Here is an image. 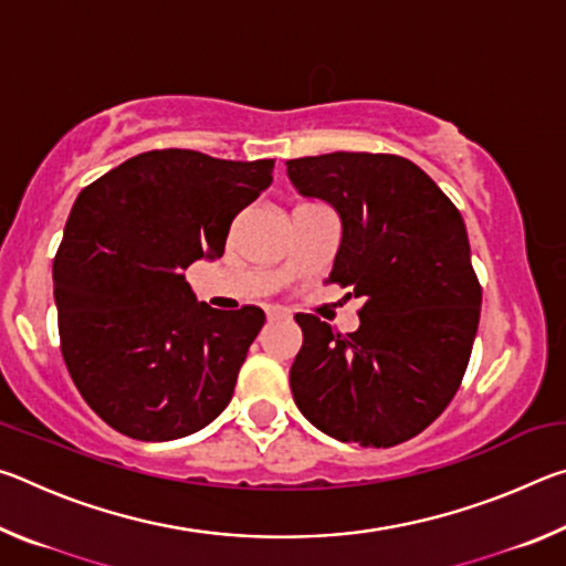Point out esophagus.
Returning a JSON list of instances; mask_svg holds the SVG:
<instances>
[{
    "instance_id": "1",
    "label": "esophagus",
    "mask_w": 566,
    "mask_h": 566,
    "mask_svg": "<svg viewBox=\"0 0 566 566\" xmlns=\"http://www.w3.org/2000/svg\"><path fill=\"white\" fill-rule=\"evenodd\" d=\"M286 317H290V314L282 312V310H276V306H272V310H266V319H270V322H280V319H286Z\"/></svg>"
}]
</instances>
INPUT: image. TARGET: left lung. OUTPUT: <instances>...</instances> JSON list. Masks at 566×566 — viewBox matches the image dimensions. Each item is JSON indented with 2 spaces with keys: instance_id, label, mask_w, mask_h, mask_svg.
<instances>
[{
  "instance_id": "8db88e82",
  "label": "left lung",
  "mask_w": 566,
  "mask_h": 566,
  "mask_svg": "<svg viewBox=\"0 0 566 566\" xmlns=\"http://www.w3.org/2000/svg\"><path fill=\"white\" fill-rule=\"evenodd\" d=\"M286 175L339 214L327 282L361 300L349 334L314 314L294 317L304 337L290 369L296 407L339 442H407L457 395L476 337L482 286L464 219L427 171L397 155L302 157L286 161Z\"/></svg>"
}]
</instances>
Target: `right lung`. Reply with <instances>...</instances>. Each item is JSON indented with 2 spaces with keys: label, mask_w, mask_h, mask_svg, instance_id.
I'll return each mask as SVG.
<instances>
[{
  "label": "right lung",
  "mask_w": 566,
  "mask_h": 566,
  "mask_svg": "<svg viewBox=\"0 0 566 566\" xmlns=\"http://www.w3.org/2000/svg\"><path fill=\"white\" fill-rule=\"evenodd\" d=\"M272 169L274 159L155 149L80 191L54 256V302L66 369L112 429L169 442L229 405L264 312L212 310L185 270L224 254L232 219Z\"/></svg>",
  "instance_id": "1"
}]
</instances>
